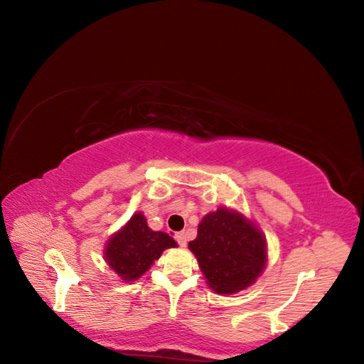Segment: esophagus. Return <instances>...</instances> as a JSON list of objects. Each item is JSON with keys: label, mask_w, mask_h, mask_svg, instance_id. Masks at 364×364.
<instances>
[{"label": "esophagus", "mask_w": 364, "mask_h": 364, "mask_svg": "<svg viewBox=\"0 0 364 364\" xmlns=\"http://www.w3.org/2000/svg\"><path fill=\"white\" fill-rule=\"evenodd\" d=\"M174 238L179 243V246H182V247H185L186 246V241H188V240H186V234L185 232H176Z\"/></svg>", "instance_id": "esophagus-1"}]
</instances>
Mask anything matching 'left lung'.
I'll use <instances>...</instances> for the list:
<instances>
[{"mask_svg": "<svg viewBox=\"0 0 364 364\" xmlns=\"http://www.w3.org/2000/svg\"><path fill=\"white\" fill-rule=\"evenodd\" d=\"M188 247L215 293L247 289L266 267V238L243 214L218 208L206 214Z\"/></svg>", "mask_w": 364, "mask_h": 364, "instance_id": "1", "label": "left lung"}]
</instances>
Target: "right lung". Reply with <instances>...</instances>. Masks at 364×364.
I'll return each instance as SVG.
<instances>
[{"label": "right lung", "mask_w": 364, "mask_h": 364, "mask_svg": "<svg viewBox=\"0 0 364 364\" xmlns=\"http://www.w3.org/2000/svg\"><path fill=\"white\" fill-rule=\"evenodd\" d=\"M176 246L168 234L151 230L142 213H136L107 241L105 259L121 279L129 282L141 278L165 249Z\"/></svg>", "instance_id": "add662e5"}]
</instances>
